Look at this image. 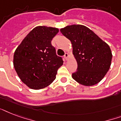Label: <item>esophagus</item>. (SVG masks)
<instances>
[{
    "instance_id": "1",
    "label": "esophagus",
    "mask_w": 121,
    "mask_h": 121,
    "mask_svg": "<svg viewBox=\"0 0 121 121\" xmlns=\"http://www.w3.org/2000/svg\"><path fill=\"white\" fill-rule=\"evenodd\" d=\"M68 54L67 53H65V55H64V58L65 60H67V58H68Z\"/></svg>"
}]
</instances>
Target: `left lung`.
<instances>
[{"instance_id": "1", "label": "left lung", "mask_w": 121, "mask_h": 121, "mask_svg": "<svg viewBox=\"0 0 121 121\" xmlns=\"http://www.w3.org/2000/svg\"><path fill=\"white\" fill-rule=\"evenodd\" d=\"M60 31L72 43L77 62V70L72 78L85 86L100 82L111 65L112 55L109 46L85 26H67Z\"/></svg>"}]
</instances>
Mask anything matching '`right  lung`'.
<instances>
[{"instance_id": "obj_1", "label": "right lung", "mask_w": 121, "mask_h": 121, "mask_svg": "<svg viewBox=\"0 0 121 121\" xmlns=\"http://www.w3.org/2000/svg\"><path fill=\"white\" fill-rule=\"evenodd\" d=\"M58 28L37 26L24 38L14 55V66L20 79L28 87L39 90L48 86L56 78L63 63L58 56L51 40Z\"/></svg>"}]
</instances>
